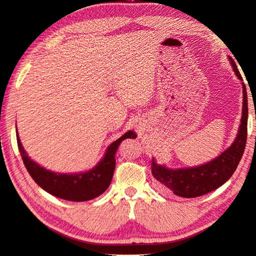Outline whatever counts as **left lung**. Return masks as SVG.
Instances as JSON below:
<instances>
[{
	"mask_svg": "<svg viewBox=\"0 0 256 256\" xmlns=\"http://www.w3.org/2000/svg\"><path fill=\"white\" fill-rule=\"evenodd\" d=\"M231 67L238 80H242V75L234 64V59L228 56ZM242 86V112L240 125L237 136L230 147L222 152L220 155L202 165L192 168H170L164 164H158L152 158V172L155 179L160 184L164 192H172L176 196L184 198H194L208 194L218 186L224 184L236 171L239 162L244 154L247 138V120H248V107H247V93L245 84Z\"/></svg>",
	"mask_w": 256,
	"mask_h": 256,
	"instance_id": "1",
	"label": "left lung"
}]
</instances>
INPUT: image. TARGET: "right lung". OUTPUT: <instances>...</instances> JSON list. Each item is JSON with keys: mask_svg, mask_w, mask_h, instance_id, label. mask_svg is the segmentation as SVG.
I'll return each instance as SVG.
<instances>
[{"mask_svg": "<svg viewBox=\"0 0 256 256\" xmlns=\"http://www.w3.org/2000/svg\"><path fill=\"white\" fill-rule=\"evenodd\" d=\"M16 132L20 155L33 180L46 192L70 202L91 200L106 192L110 184L115 170L117 148L123 140L136 138V132L130 130L108 146L102 158L92 168L78 173H59L46 170L30 160L22 147L17 130Z\"/></svg>", "mask_w": 256, "mask_h": 256, "instance_id": "right-lung-1", "label": "right lung"}]
</instances>
